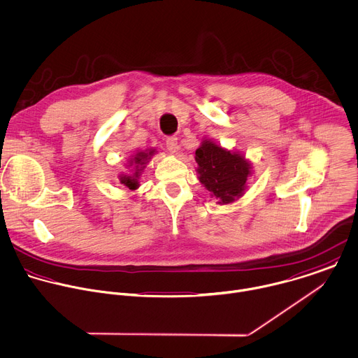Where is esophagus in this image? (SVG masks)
Segmentation results:
<instances>
[{
  "mask_svg": "<svg viewBox=\"0 0 358 358\" xmlns=\"http://www.w3.org/2000/svg\"><path fill=\"white\" fill-rule=\"evenodd\" d=\"M166 147L171 152H176L178 151V137L175 136H169L166 138Z\"/></svg>",
  "mask_w": 358,
  "mask_h": 358,
  "instance_id": "34e87169",
  "label": "esophagus"
}]
</instances>
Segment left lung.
Returning a JSON list of instances; mask_svg holds the SVG:
<instances>
[{"mask_svg": "<svg viewBox=\"0 0 358 358\" xmlns=\"http://www.w3.org/2000/svg\"><path fill=\"white\" fill-rule=\"evenodd\" d=\"M199 179L220 204H228L241 197L250 175V164L243 155L231 152L204 140L196 150Z\"/></svg>", "mask_w": 358, "mask_h": 358, "instance_id": "1", "label": "left lung"}]
</instances>
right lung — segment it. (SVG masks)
<instances>
[{
    "instance_id": "add662e5",
    "label": "right lung",
    "mask_w": 358,
    "mask_h": 358,
    "mask_svg": "<svg viewBox=\"0 0 358 358\" xmlns=\"http://www.w3.org/2000/svg\"><path fill=\"white\" fill-rule=\"evenodd\" d=\"M155 151L154 150H150V151H143V152H138L134 155V158L130 159V166L134 165V172L131 175H120V183L124 185L126 187H129L130 190H136L140 185H138V176H140V172L144 169V165L145 162L152 157Z\"/></svg>"
}]
</instances>
